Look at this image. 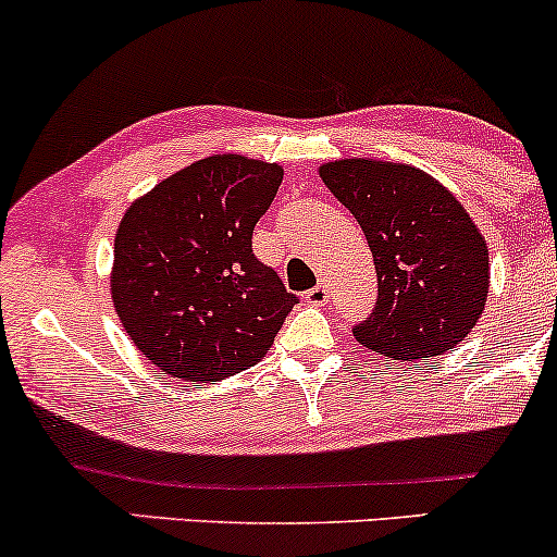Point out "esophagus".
<instances>
[{"label":"esophagus","instance_id":"34e87169","mask_svg":"<svg viewBox=\"0 0 557 557\" xmlns=\"http://www.w3.org/2000/svg\"><path fill=\"white\" fill-rule=\"evenodd\" d=\"M307 304H314V307H320V304H325L327 298H330V293H327V285L325 283H320V285H314V288H311L307 296Z\"/></svg>","mask_w":557,"mask_h":557}]
</instances>
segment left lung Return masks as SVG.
<instances>
[{"label":"left lung","instance_id":"8db88e82","mask_svg":"<svg viewBox=\"0 0 557 557\" xmlns=\"http://www.w3.org/2000/svg\"><path fill=\"white\" fill-rule=\"evenodd\" d=\"M372 250L377 301L354 335L396 362L438 357L479 322L488 293V248L473 219L425 171L346 161L320 169Z\"/></svg>","mask_w":557,"mask_h":557}]
</instances>
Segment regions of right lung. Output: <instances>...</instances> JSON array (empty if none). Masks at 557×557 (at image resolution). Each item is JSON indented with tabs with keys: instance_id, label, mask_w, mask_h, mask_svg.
<instances>
[{
	"instance_id": "add662e5",
	"label": "right lung",
	"mask_w": 557,
	"mask_h": 557,
	"mask_svg": "<svg viewBox=\"0 0 557 557\" xmlns=\"http://www.w3.org/2000/svg\"><path fill=\"white\" fill-rule=\"evenodd\" d=\"M280 182L277 163L211 156L124 213L110 293L134 346L163 375L222 381L274 344L298 296L256 259L253 227Z\"/></svg>"
}]
</instances>
